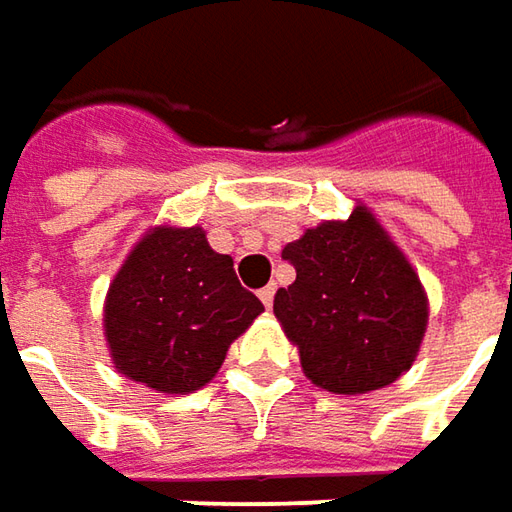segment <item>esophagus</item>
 Masks as SVG:
<instances>
[{"label": "esophagus", "instance_id": "34e87169", "mask_svg": "<svg viewBox=\"0 0 512 512\" xmlns=\"http://www.w3.org/2000/svg\"><path fill=\"white\" fill-rule=\"evenodd\" d=\"M273 296H276V287H273V285H267V287H262V290H259V299H262V305H265V307L273 305Z\"/></svg>", "mask_w": 512, "mask_h": 512}]
</instances>
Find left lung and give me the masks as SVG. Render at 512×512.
I'll list each match as a JSON object with an SVG mask.
<instances>
[{
  "label": "left lung",
  "instance_id": "obj_1",
  "mask_svg": "<svg viewBox=\"0 0 512 512\" xmlns=\"http://www.w3.org/2000/svg\"><path fill=\"white\" fill-rule=\"evenodd\" d=\"M296 282L273 299L307 379L330 393H367L413 364L427 296L416 270L370 210L325 222L282 250Z\"/></svg>",
  "mask_w": 512,
  "mask_h": 512
}]
</instances>
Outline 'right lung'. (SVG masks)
Wrapping results in <instances>:
<instances>
[{
	"label": "right lung",
	"mask_w": 512,
	"mask_h": 512,
	"mask_svg": "<svg viewBox=\"0 0 512 512\" xmlns=\"http://www.w3.org/2000/svg\"><path fill=\"white\" fill-rule=\"evenodd\" d=\"M262 310L202 227H156L110 285L105 336L119 373L159 393H190L216 376Z\"/></svg>",
	"instance_id": "right-lung-1"
}]
</instances>
